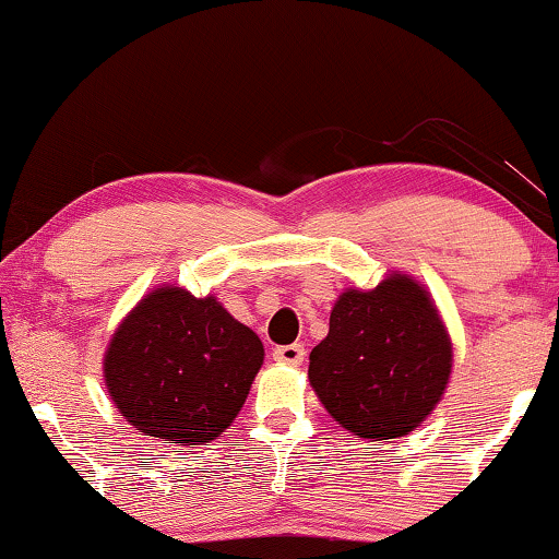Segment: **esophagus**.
I'll use <instances>...</instances> for the list:
<instances>
[{"label":"esophagus","instance_id":"1","mask_svg":"<svg viewBox=\"0 0 559 559\" xmlns=\"http://www.w3.org/2000/svg\"><path fill=\"white\" fill-rule=\"evenodd\" d=\"M274 361L280 364H289V366H297L305 361V348L300 343H289V346H277L274 348Z\"/></svg>","mask_w":559,"mask_h":559}]
</instances>
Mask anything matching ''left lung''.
<instances>
[{"mask_svg":"<svg viewBox=\"0 0 559 559\" xmlns=\"http://www.w3.org/2000/svg\"><path fill=\"white\" fill-rule=\"evenodd\" d=\"M453 350L423 287L394 274L371 293L348 289L310 354V384L331 417L358 438L415 430L445 392Z\"/></svg>","mask_w":559,"mask_h":559,"instance_id":"8db88e82","label":"left lung"}]
</instances>
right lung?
Wrapping results in <instances>:
<instances>
[{"label": "right lung", "instance_id": "1", "mask_svg": "<svg viewBox=\"0 0 559 559\" xmlns=\"http://www.w3.org/2000/svg\"><path fill=\"white\" fill-rule=\"evenodd\" d=\"M262 361L259 335L224 305L159 287L114 333L104 377L117 409L136 430L203 445L239 415Z\"/></svg>", "mask_w": 559, "mask_h": 559}]
</instances>
